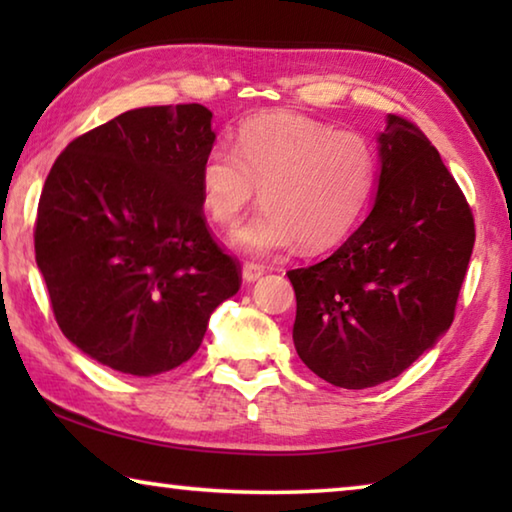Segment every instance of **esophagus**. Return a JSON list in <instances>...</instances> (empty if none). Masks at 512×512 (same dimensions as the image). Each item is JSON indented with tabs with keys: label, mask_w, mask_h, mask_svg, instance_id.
<instances>
[{
	"label": "esophagus",
	"mask_w": 512,
	"mask_h": 512,
	"mask_svg": "<svg viewBox=\"0 0 512 512\" xmlns=\"http://www.w3.org/2000/svg\"><path fill=\"white\" fill-rule=\"evenodd\" d=\"M264 271H266V268L262 264L246 262L244 264V271H241V277H244V282H255V280H259V277L264 275Z\"/></svg>",
	"instance_id": "obj_1"
}]
</instances>
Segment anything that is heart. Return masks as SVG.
I'll use <instances>...</instances> for the list:
<instances>
[{"label":"heart","instance_id":"heart-1","mask_svg":"<svg viewBox=\"0 0 512 512\" xmlns=\"http://www.w3.org/2000/svg\"><path fill=\"white\" fill-rule=\"evenodd\" d=\"M379 158L366 135L300 115H266L239 128L235 151L214 146L198 173L201 203L221 228L253 203L264 210L232 237L250 255L320 253L354 230L375 192Z\"/></svg>","mask_w":512,"mask_h":512}]
</instances>
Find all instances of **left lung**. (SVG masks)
<instances>
[{
  "label": "left lung",
  "mask_w": 512,
  "mask_h": 512,
  "mask_svg": "<svg viewBox=\"0 0 512 512\" xmlns=\"http://www.w3.org/2000/svg\"><path fill=\"white\" fill-rule=\"evenodd\" d=\"M379 158L366 221L334 255L287 273L300 359L352 391L402 375L449 329L476 237L470 203L413 121L388 115Z\"/></svg>",
  "instance_id": "1"
}]
</instances>
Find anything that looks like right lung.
<instances>
[{
    "label": "right lung",
    "mask_w": 512,
    "mask_h": 512,
    "mask_svg": "<svg viewBox=\"0 0 512 512\" xmlns=\"http://www.w3.org/2000/svg\"><path fill=\"white\" fill-rule=\"evenodd\" d=\"M214 137L201 103L137 108L69 142L49 171L36 262L60 332L103 366L178 368L241 287L198 189Z\"/></svg>",
    "instance_id": "1"
}]
</instances>
